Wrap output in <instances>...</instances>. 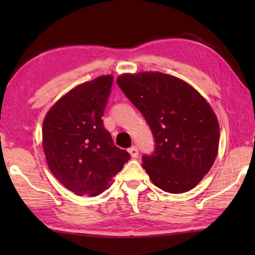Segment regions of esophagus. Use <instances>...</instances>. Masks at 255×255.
<instances>
[{
  "mask_svg": "<svg viewBox=\"0 0 255 255\" xmlns=\"http://www.w3.org/2000/svg\"><path fill=\"white\" fill-rule=\"evenodd\" d=\"M128 152L130 153V155L132 156V158H138L139 151H138V148L136 147V145H133V147H131L130 149H129V150H128Z\"/></svg>",
  "mask_w": 255,
  "mask_h": 255,
  "instance_id": "esophagus-1",
  "label": "esophagus"
}]
</instances>
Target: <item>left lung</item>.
<instances>
[{"mask_svg": "<svg viewBox=\"0 0 255 255\" xmlns=\"http://www.w3.org/2000/svg\"><path fill=\"white\" fill-rule=\"evenodd\" d=\"M119 88L147 121L154 153L142 167L162 191H191L213 166L218 153V119L209 103L185 81L162 72L124 73Z\"/></svg>", "mask_w": 255, "mask_h": 255, "instance_id": "8db88e82", "label": "left lung"}]
</instances>
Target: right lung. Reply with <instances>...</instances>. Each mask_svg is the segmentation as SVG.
I'll return each instance as SVG.
<instances>
[{
  "label": "right lung",
  "mask_w": 255,
  "mask_h": 255,
  "mask_svg": "<svg viewBox=\"0 0 255 255\" xmlns=\"http://www.w3.org/2000/svg\"><path fill=\"white\" fill-rule=\"evenodd\" d=\"M113 75H101L61 96L42 123V148L53 175L79 196L94 197L112 185L130 159L104 128Z\"/></svg>",
  "instance_id": "obj_1"
}]
</instances>
